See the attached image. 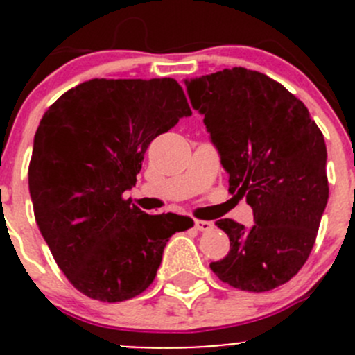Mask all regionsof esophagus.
Listing matches in <instances>:
<instances>
[{
  "mask_svg": "<svg viewBox=\"0 0 355 355\" xmlns=\"http://www.w3.org/2000/svg\"><path fill=\"white\" fill-rule=\"evenodd\" d=\"M194 225H196V230H199V232H209V230H213V221H204V220H196L194 221Z\"/></svg>",
  "mask_w": 355,
  "mask_h": 355,
  "instance_id": "esophagus-1",
  "label": "esophagus"
}]
</instances>
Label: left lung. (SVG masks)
Returning a JSON list of instances; mask_svg holds the SVG:
<instances>
[{
  "instance_id": "left-lung-1",
  "label": "left lung",
  "mask_w": 355,
  "mask_h": 355,
  "mask_svg": "<svg viewBox=\"0 0 355 355\" xmlns=\"http://www.w3.org/2000/svg\"><path fill=\"white\" fill-rule=\"evenodd\" d=\"M184 84L228 173V191L254 213L250 228L216 221L230 250L209 268L247 292L280 287L309 257L328 202L323 134L302 101L259 71L225 68Z\"/></svg>"
}]
</instances>
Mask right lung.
<instances>
[{
    "label": "right lung",
    "mask_w": 355,
    "mask_h": 355,
    "mask_svg": "<svg viewBox=\"0 0 355 355\" xmlns=\"http://www.w3.org/2000/svg\"><path fill=\"white\" fill-rule=\"evenodd\" d=\"M173 78H92L49 106L34 137L28 191L37 227L71 285L121 302L153 284L175 232L194 225L125 200L151 141L191 116Z\"/></svg>",
    "instance_id": "1"
}]
</instances>
